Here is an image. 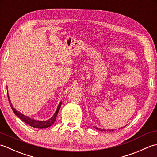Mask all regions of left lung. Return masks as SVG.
Masks as SVG:
<instances>
[{
	"label": "left lung",
	"instance_id": "obj_1",
	"mask_svg": "<svg viewBox=\"0 0 157 157\" xmlns=\"http://www.w3.org/2000/svg\"><path fill=\"white\" fill-rule=\"evenodd\" d=\"M124 127H125V126H124ZM95 127V129H96L97 130L101 131V132H103V131H106L105 129H100V128H97V127ZM121 128H123V127H121ZM108 131H110H110H113V129H112V130H107V132H108Z\"/></svg>",
	"mask_w": 157,
	"mask_h": 157
}]
</instances>
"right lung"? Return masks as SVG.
I'll list each match as a JSON object with an SVG mask.
<instances>
[{
  "mask_svg": "<svg viewBox=\"0 0 157 157\" xmlns=\"http://www.w3.org/2000/svg\"><path fill=\"white\" fill-rule=\"evenodd\" d=\"M7 95H8V99H9V104H10L11 107L12 108L13 111V113H15V114L16 116H17L21 120H22L25 122L26 124H29L30 126L34 127V128H37V129H44V128H47L50 127L51 125H52V124L55 122L56 120V117L57 114H58V112L59 110V108L61 107V104H62V102H60L58 106H57V110L56 111L55 114H53V116L49 119V120H47V121H37V120H34L33 119H30L27 116H25V115H24L23 114H21L20 112L16 110L15 108L13 106L12 104L11 103V101H10V99H9V94L7 93Z\"/></svg>",
  "mask_w": 157,
  "mask_h": 157,
  "instance_id": "obj_1",
  "label": "right lung"
}]
</instances>
